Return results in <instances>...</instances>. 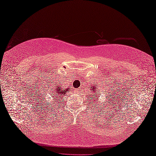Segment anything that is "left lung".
<instances>
[{
  "instance_id": "1",
  "label": "left lung",
  "mask_w": 156,
  "mask_h": 156,
  "mask_svg": "<svg viewBox=\"0 0 156 156\" xmlns=\"http://www.w3.org/2000/svg\"><path fill=\"white\" fill-rule=\"evenodd\" d=\"M96 86H95V87H94V86H93V87H92V90H93V91H92V92H93V93H95L96 94H97V93H96V92H97V90H96ZM96 98H97V96H95V97L94 98V100H96ZM91 102L93 103V101H92Z\"/></svg>"
}]
</instances>
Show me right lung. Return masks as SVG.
Masks as SVG:
<instances>
[{
    "label": "right lung",
    "mask_w": 156,
    "mask_h": 156,
    "mask_svg": "<svg viewBox=\"0 0 156 156\" xmlns=\"http://www.w3.org/2000/svg\"><path fill=\"white\" fill-rule=\"evenodd\" d=\"M51 91H52V94H53L52 96V99L53 100H56L57 101L58 100L59 98H61L62 96H65V95L67 93V92H69L70 91V87L68 88H64V87H60L59 85L56 86V88L51 89ZM58 102V101H56Z\"/></svg>",
    "instance_id": "add662e5"
}]
</instances>
